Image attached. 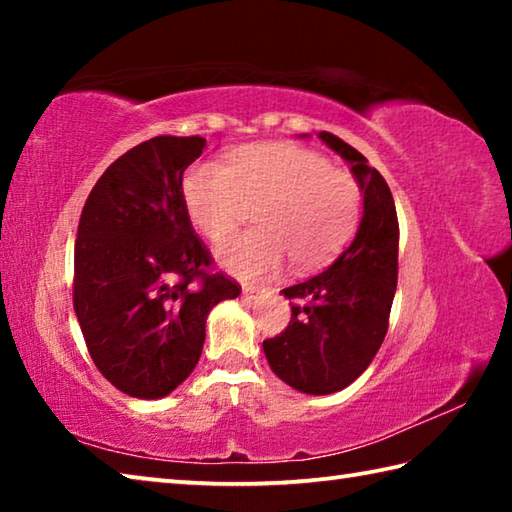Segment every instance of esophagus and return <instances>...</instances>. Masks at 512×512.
<instances>
[{
	"instance_id": "34e87169",
	"label": "esophagus",
	"mask_w": 512,
	"mask_h": 512,
	"mask_svg": "<svg viewBox=\"0 0 512 512\" xmlns=\"http://www.w3.org/2000/svg\"><path fill=\"white\" fill-rule=\"evenodd\" d=\"M264 293H266L264 287H244L241 296H244L246 300H257V298H264Z\"/></svg>"
}]
</instances>
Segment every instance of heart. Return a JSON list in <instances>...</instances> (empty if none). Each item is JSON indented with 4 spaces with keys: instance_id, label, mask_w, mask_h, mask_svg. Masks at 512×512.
<instances>
[{
    "instance_id": "obj_1",
    "label": "heart",
    "mask_w": 512,
    "mask_h": 512,
    "mask_svg": "<svg viewBox=\"0 0 512 512\" xmlns=\"http://www.w3.org/2000/svg\"><path fill=\"white\" fill-rule=\"evenodd\" d=\"M189 219L214 244L239 228L255 205L259 228L221 248V264L241 277H264L289 255L296 268H314L348 244L361 219V187L352 173L332 169L323 153L289 142L239 149L228 164L198 162L183 185Z\"/></svg>"
}]
</instances>
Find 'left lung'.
I'll use <instances>...</instances> for the list:
<instances>
[{"instance_id":"8db88e82","label":"left lung","mask_w":512,"mask_h":512,"mask_svg":"<svg viewBox=\"0 0 512 512\" xmlns=\"http://www.w3.org/2000/svg\"><path fill=\"white\" fill-rule=\"evenodd\" d=\"M318 137L350 162L363 192V219L339 259L282 289L293 300L291 320L264 341V354L275 375L296 391L329 395L350 386L384 343L397 287L400 223L384 176L341 137L327 131Z\"/></svg>"}]
</instances>
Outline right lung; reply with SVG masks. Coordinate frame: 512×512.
<instances>
[{
	"label": "right lung",
	"instance_id": "add662e5",
	"mask_svg": "<svg viewBox=\"0 0 512 512\" xmlns=\"http://www.w3.org/2000/svg\"><path fill=\"white\" fill-rule=\"evenodd\" d=\"M198 135H158L103 171L74 244V311L94 366L121 393L158 400L203 352L205 320L239 284L216 271L185 210Z\"/></svg>",
	"mask_w": 512,
	"mask_h": 512
}]
</instances>
